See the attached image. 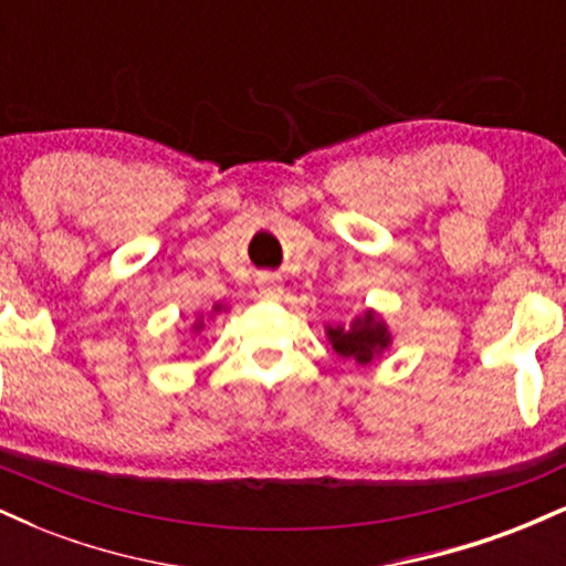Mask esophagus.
Wrapping results in <instances>:
<instances>
[{
  "label": "esophagus",
  "instance_id": "esophagus-1",
  "mask_svg": "<svg viewBox=\"0 0 566 566\" xmlns=\"http://www.w3.org/2000/svg\"><path fill=\"white\" fill-rule=\"evenodd\" d=\"M258 290H261L265 297H276V295H282V282H279L276 276L263 274L261 279H258Z\"/></svg>",
  "mask_w": 566,
  "mask_h": 566
}]
</instances>
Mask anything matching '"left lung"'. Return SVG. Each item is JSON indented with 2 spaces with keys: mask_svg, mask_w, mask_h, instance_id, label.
Segmentation results:
<instances>
[{
  "mask_svg": "<svg viewBox=\"0 0 566 566\" xmlns=\"http://www.w3.org/2000/svg\"><path fill=\"white\" fill-rule=\"evenodd\" d=\"M324 335L337 356L356 361L359 367L373 365L394 346L391 327L375 308L361 311L348 324H327Z\"/></svg>",
  "mask_w": 566,
  "mask_h": 566,
  "instance_id": "8db88e82",
  "label": "left lung"
}]
</instances>
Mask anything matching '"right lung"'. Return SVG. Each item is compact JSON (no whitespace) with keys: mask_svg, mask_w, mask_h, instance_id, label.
<instances>
[{"mask_svg":"<svg viewBox=\"0 0 566 566\" xmlns=\"http://www.w3.org/2000/svg\"><path fill=\"white\" fill-rule=\"evenodd\" d=\"M220 308H223V305H216V308H212V314L207 316V319H205V314H199L197 319L191 322V333H193V335H199L201 329H207V322H212V319H216V314H220Z\"/></svg>","mask_w":566,"mask_h":566,"instance_id":"right-lung-1","label":"right lung"}]
</instances>
